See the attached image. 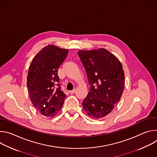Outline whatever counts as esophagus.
<instances>
[{
	"instance_id": "34e87169",
	"label": "esophagus",
	"mask_w": 157,
	"mask_h": 157,
	"mask_svg": "<svg viewBox=\"0 0 157 157\" xmlns=\"http://www.w3.org/2000/svg\"><path fill=\"white\" fill-rule=\"evenodd\" d=\"M75 92H76V89H73V90H72V91H69V93H70V94H74V93H75Z\"/></svg>"
}]
</instances>
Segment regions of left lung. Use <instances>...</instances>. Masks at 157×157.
<instances>
[{"label": "left lung", "mask_w": 157, "mask_h": 157, "mask_svg": "<svg viewBox=\"0 0 157 157\" xmlns=\"http://www.w3.org/2000/svg\"><path fill=\"white\" fill-rule=\"evenodd\" d=\"M84 67L89 92L82 102L86 114L101 119L114 108L124 87V73L118 58L104 48L79 50L78 53Z\"/></svg>", "instance_id": "left-lung-1"}]
</instances>
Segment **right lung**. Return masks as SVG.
<instances>
[{
    "mask_svg": "<svg viewBox=\"0 0 157 157\" xmlns=\"http://www.w3.org/2000/svg\"><path fill=\"white\" fill-rule=\"evenodd\" d=\"M68 52L49 44L37 53L29 67L27 87L30 99L44 116H55L63 106L66 94L61 90L58 70Z\"/></svg>",
    "mask_w": 157,
    "mask_h": 157,
    "instance_id": "right-lung-1",
    "label": "right lung"
}]
</instances>
